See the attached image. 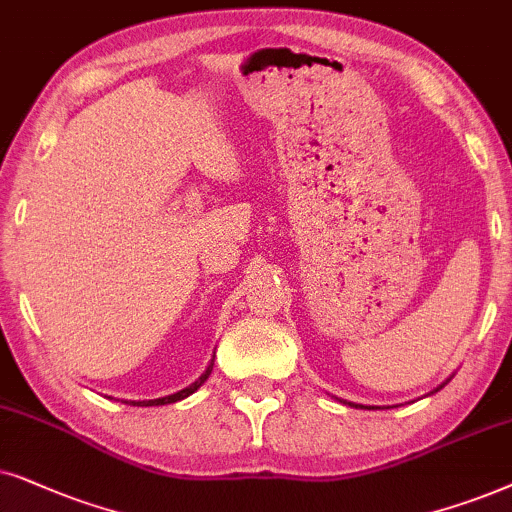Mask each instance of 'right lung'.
Wrapping results in <instances>:
<instances>
[{
    "mask_svg": "<svg viewBox=\"0 0 512 512\" xmlns=\"http://www.w3.org/2000/svg\"><path fill=\"white\" fill-rule=\"evenodd\" d=\"M210 372H213V363L208 365L206 374H201L199 381H194L192 386L182 388V391H177V393H173V395H166V398H156V400H142V403H135V400H131V405H138V407H152V405H168V403H177V400H182V398H187V395H192V393L196 391V388H201L203 381H206V379L210 377Z\"/></svg>",
    "mask_w": 512,
    "mask_h": 512,
    "instance_id": "right-lung-1",
    "label": "right lung"
}]
</instances>
